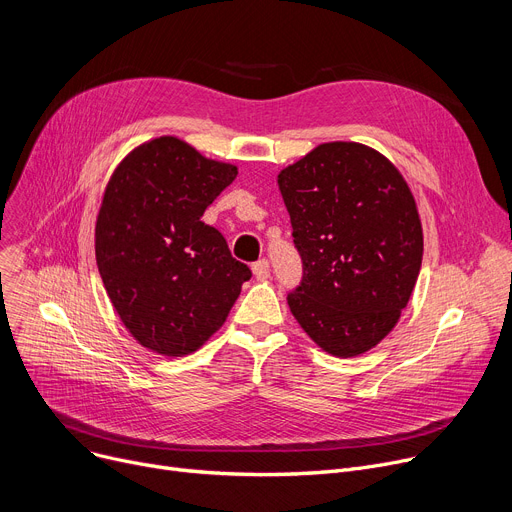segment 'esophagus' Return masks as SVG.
Instances as JSON below:
<instances>
[{"mask_svg":"<svg viewBox=\"0 0 512 512\" xmlns=\"http://www.w3.org/2000/svg\"><path fill=\"white\" fill-rule=\"evenodd\" d=\"M252 272H254V277L256 279H268V274H270V264H268V260H258V262H254L252 264Z\"/></svg>","mask_w":512,"mask_h":512,"instance_id":"obj_1","label":"esophagus"}]
</instances>
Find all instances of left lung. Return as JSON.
<instances>
[{
	"instance_id": "1",
	"label": "left lung",
	"mask_w": 512,
	"mask_h": 512,
	"mask_svg": "<svg viewBox=\"0 0 512 512\" xmlns=\"http://www.w3.org/2000/svg\"><path fill=\"white\" fill-rule=\"evenodd\" d=\"M279 190L303 262L291 313L330 355H363L398 324L422 264L404 176L379 151L334 141L281 170Z\"/></svg>"
}]
</instances>
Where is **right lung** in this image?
I'll return each mask as SVG.
<instances>
[{"label":"right lung","mask_w":512,"mask_h":512,"mask_svg":"<svg viewBox=\"0 0 512 512\" xmlns=\"http://www.w3.org/2000/svg\"><path fill=\"white\" fill-rule=\"evenodd\" d=\"M238 168L178 137L135 147L112 172L96 219L104 289L131 336L164 357L201 348L252 270L201 221Z\"/></svg>","instance_id":"right-lung-1"}]
</instances>
